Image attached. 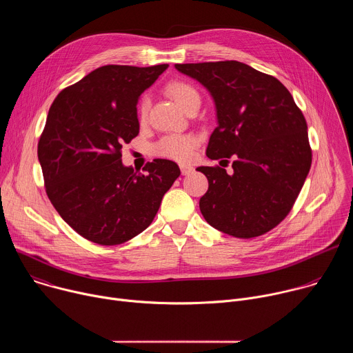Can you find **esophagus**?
<instances>
[{
  "label": "esophagus",
  "mask_w": 353,
  "mask_h": 353,
  "mask_svg": "<svg viewBox=\"0 0 353 353\" xmlns=\"http://www.w3.org/2000/svg\"><path fill=\"white\" fill-rule=\"evenodd\" d=\"M180 170H181V174H183V176H188V174L194 170V168L190 166V165H181V166H180Z\"/></svg>",
  "instance_id": "obj_1"
}]
</instances>
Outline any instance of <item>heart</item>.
Masks as SVG:
<instances>
[{
    "label": "heart",
    "mask_w": 353,
    "mask_h": 353,
    "mask_svg": "<svg viewBox=\"0 0 353 353\" xmlns=\"http://www.w3.org/2000/svg\"><path fill=\"white\" fill-rule=\"evenodd\" d=\"M165 92L184 112H187L194 105H199L198 90L187 81L173 79V81L168 82V85L165 86ZM148 110H149V103H148V100L143 97V99H141V102L138 103V109H137V117H138L139 124L146 123ZM195 146H196V139L194 137L172 134V135H166V137L161 138L157 142V145L154 146V152L158 157L184 163L192 158Z\"/></svg>",
    "instance_id": "obj_1"
}]
</instances>
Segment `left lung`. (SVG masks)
<instances>
[{"label":"left lung","mask_w":353,"mask_h":353,"mask_svg":"<svg viewBox=\"0 0 353 353\" xmlns=\"http://www.w3.org/2000/svg\"><path fill=\"white\" fill-rule=\"evenodd\" d=\"M214 96L218 127L207 157L233 159L196 170L208 179L199 210L215 229L239 239L261 236L290 212L312 166L307 123L275 77L230 60L176 64ZM229 162V161H226Z\"/></svg>","instance_id":"1"}]
</instances>
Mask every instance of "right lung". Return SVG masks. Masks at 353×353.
I'll use <instances>...</instances> for the list:
<instances>
[{
    "mask_svg": "<svg viewBox=\"0 0 353 353\" xmlns=\"http://www.w3.org/2000/svg\"><path fill=\"white\" fill-rule=\"evenodd\" d=\"M103 65L63 89L48 110L37 157L48 199L82 237L123 244L152 223L179 166L154 159L134 172L124 143L139 132V94L168 68Z\"/></svg>",
    "mask_w": 353,
    "mask_h": 353,
    "instance_id": "right-lung-1",
    "label": "right lung"
}]
</instances>
